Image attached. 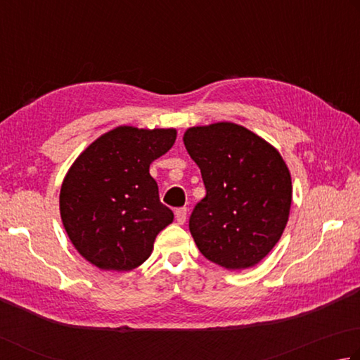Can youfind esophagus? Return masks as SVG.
<instances>
[{
    "mask_svg": "<svg viewBox=\"0 0 360 360\" xmlns=\"http://www.w3.org/2000/svg\"><path fill=\"white\" fill-rule=\"evenodd\" d=\"M174 217H176V221H178L179 225H182L187 219V209L186 207H179L176 209L174 211Z\"/></svg>",
    "mask_w": 360,
    "mask_h": 360,
    "instance_id": "34e87169",
    "label": "esophagus"
}]
</instances>
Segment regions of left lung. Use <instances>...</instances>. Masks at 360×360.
Instances as JSON below:
<instances>
[{"instance_id": "8db88e82", "label": "left lung", "mask_w": 360, "mask_h": 360, "mask_svg": "<svg viewBox=\"0 0 360 360\" xmlns=\"http://www.w3.org/2000/svg\"><path fill=\"white\" fill-rule=\"evenodd\" d=\"M182 140L206 187L188 220L195 244L225 269L258 264L290 217L292 186L282 155L234 122L191 127Z\"/></svg>"}]
</instances>
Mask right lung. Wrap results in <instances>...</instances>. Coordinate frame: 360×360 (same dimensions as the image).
I'll return each mask as SVG.
<instances>
[{
    "label": "right lung",
    "instance_id": "obj_1",
    "mask_svg": "<svg viewBox=\"0 0 360 360\" xmlns=\"http://www.w3.org/2000/svg\"><path fill=\"white\" fill-rule=\"evenodd\" d=\"M174 129L120 126L72 163L60 193L61 220L82 257L103 271H132L173 221L149 165L168 153Z\"/></svg>",
    "mask_w": 360,
    "mask_h": 360
}]
</instances>
